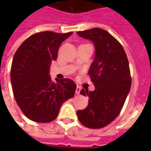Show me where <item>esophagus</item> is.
Wrapping results in <instances>:
<instances>
[{
    "mask_svg": "<svg viewBox=\"0 0 151 151\" xmlns=\"http://www.w3.org/2000/svg\"><path fill=\"white\" fill-rule=\"evenodd\" d=\"M81 90V88L80 87V86H77V88H76V94L77 95H79L80 94V92Z\"/></svg>",
    "mask_w": 151,
    "mask_h": 151,
    "instance_id": "obj_1",
    "label": "esophagus"
}]
</instances>
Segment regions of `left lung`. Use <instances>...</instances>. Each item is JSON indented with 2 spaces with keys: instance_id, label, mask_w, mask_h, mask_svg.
<instances>
[{
  "instance_id": "8db88e82",
  "label": "left lung",
  "mask_w": 151,
  "mask_h": 151,
  "mask_svg": "<svg viewBox=\"0 0 151 151\" xmlns=\"http://www.w3.org/2000/svg\"><path fill=\"white\" fill-rule=\"evenodd\" d=\"M77 34L92 41L96 48L88 70L95 90H81V95L89 99L87 107L78 110L77 115L83 125L101 129L118 116L130 91L129 60L122 45L104 29L93 28Z\"/></svg>"
}]
</instances>
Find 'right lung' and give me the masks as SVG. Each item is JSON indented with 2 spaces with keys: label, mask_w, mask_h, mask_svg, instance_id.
Masks as SVG:
<instances>
[{
  "label": "right lung",
  "mask_w": 151,
  "mask_h": 151,
  "mask_svg": "<svg viewBox=\"0 0 151 151\" xmlns=\"http://www.w3.org/2000/svg\"><path fill=\"white\" fill-rule=\"evenodd\" d=\"M72 34L37 33L29 37L14 55L11 68L13 94L22 113L33 122L54 121L62 104L74 96L77 86L73 81L64 78L53 82L49 75L59 46Z\"/></svg>",
  "instance_id": "add662e5"
}]
</instances>
